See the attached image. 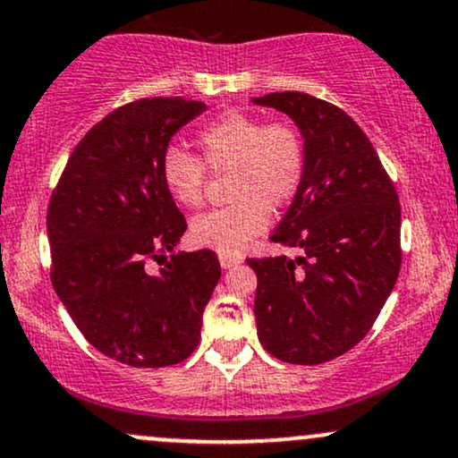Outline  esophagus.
<instances>
[{
	"label": "esophagus",
	"instance_id": "34e87169",
	"mask_svg": "<svg viewBox=\"0 0 458 458\" xmlns=\"http://www.w3.org/2000/svg\"><path fill=\"white\" fill-rule=\"evenodd\" d=\"M219 265H222V269H233V267L241 265V259H239V256L219 254Z\"/></svg>",
	"mask_w": 458,
	"mask_h": 458
}]
</instances>
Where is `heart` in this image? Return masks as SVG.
<instances>
[{"label":"heart","instance_id":"1","mask_svg":"<svg viewBox=\"0 0 458 458\" xmlns=\"http://www.w3.org/2000/svg\"><path fill=\"white\" fill-rule=\"evenodd\" d=\"M198 146L208 170L233 172L228 181L233 204L198 215L189 234L199 247L239 256L265 233L271 208L286 207L295 198L306 176V144L293 124H265L259 115L233 109L199 129ZM203 164L176 146L163 152V185L182 207L202 204Z\"/></svg>","mask_w":458,"mask_h":458}]
</instances>
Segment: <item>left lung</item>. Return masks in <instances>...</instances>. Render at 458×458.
Here are the masks:
<instances>
[{"label": "left lung", "mask_w": 458, "mask_h": 458, "mask_svg": "<svg viewBox=\"0 0 458 458\" xmlns=\"http://www.w3.org/2000/svg\"><path fill=\"white\" fill-rule=\"evenodd\" d=\"M297 124L306 176L271 241L297 259H250L259 340L277 360L314 366L370 331L401 271V204L351 115L303 92L251 98Z\"/></svg>", "instance_id": "left-lung-1"}]
</instances>
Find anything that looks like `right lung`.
<instances>
[{
  "label": "right lung",
  "mask_w": 458,
  "mask_h": 458,
  "mask_svg": "<svg viewBox=\"0 0 458 458\" xmlns=\"http://www.w3.org/2000/svg\"><path fill=\"white\" fill-rule=\"evenodd\" d=\"M202 112L182 97L114 109L79 141L51 196V284L88 343L120 364L187 360L222 276L215 251H174L187 222L161 178L170 140ZM165 253L152 274L149 260Z\"/></svg>",
  "instance_id": "right-lung-1"
}]
</instances>
